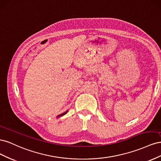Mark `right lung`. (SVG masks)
Segmentation results:
<instances>
[{
	"mask_svg": "<svg viewBox=\"0 0 161 161\" xmlns=\"http://www.w3.org/2000/svg\"><path fill=\"white\" fill-rule=\"evenodd\" d=\"M67 112H68V111H66V112H64V113H63V114H62L59 115H58V116H57V118H59V117H60V116H62V115H65V114L67 113Z\"/></svg>",
	"mask_w": 161,
	"mask_h": 161,
	"instance_id": "1",
	"label": "right lung"
}]
</instances>
